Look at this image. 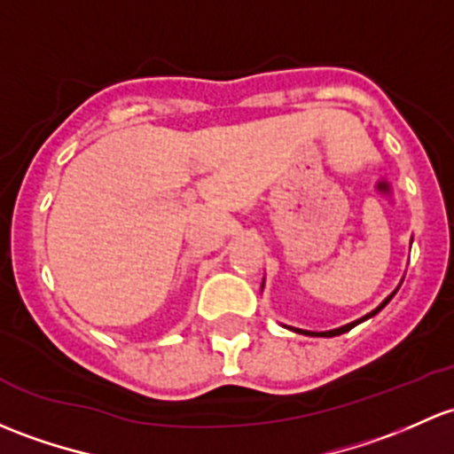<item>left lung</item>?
I'll return each mask as SVG.
<instances>
[{
	"label": "left lung",
	"mask_w": 454,
	"mask_h": 454,
	"mask_svg": "<svg viewBox=\"0 0 454 454\" xmlns=\"http://www.w3.org/2000/svg\"><path fill=\"white\" fill-rule=\"evenodd\" d=\"M395 291H398V289H395ZM395 291H394V294H391V295H387V298H385V300H383V302H380V304H379V307H376V309H374V311H372V313H367V315H364V317H361V319H356V322H350V324H346V326H341V328H335V331H324V333H313V331H300V328H291V326H287V328H291V331H295V333H302V335H311V337H335V335H341V333H348V331H350V328H355V326H356V324L365 322V319H370V317H372V315H376V313H379V311H380V309H383V307H385V304H387V302H389V300H391V298H394V295H395Z\"/></svg>",
	"instance_id": "1"
}]
</instances>
